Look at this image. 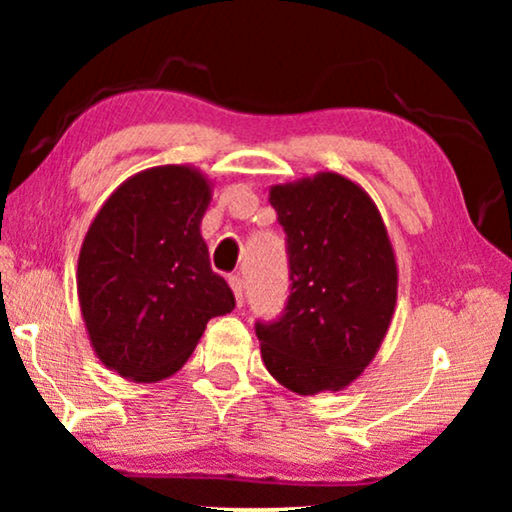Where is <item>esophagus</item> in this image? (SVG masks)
<instances>
[{"label": "esophagus", "instance_id": "1", "mask_svg": "<svg viewBox=\"0 0 512 512\" xmlns=\"http://www.w3.org/2000/svg\"><path fill=\"white\" fill-rule=\"evenodd\" d=\"M228 284H230V289H233V296H235L237 307H240L242 305V289H244L242 279L237 277V275H233V277H228Z\"/></svg>", "mask_w": 512, "mask_h": 512}]
</instances>
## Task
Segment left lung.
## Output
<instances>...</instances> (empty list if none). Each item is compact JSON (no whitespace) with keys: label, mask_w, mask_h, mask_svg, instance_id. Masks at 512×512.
<instances>
[{"label":"left lung","mask_w":512,"mask_h":512,"mask_svg":"<svg viewBox=\"0 0 512 512\" xmlns=\"http://www.w3.org/2000/svg\"><path fill=\"white\" fill-rule=\"evenodd\" d=\"M286 233L291 296L256 324L268 373L293 394L347 389L373 363L394 319L398 265L373 198L338 172L270 186Z\"/></svg>","instance_id":"8db88e82"}]
</instances>
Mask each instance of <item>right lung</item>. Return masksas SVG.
Returning <instances> with one entry per match:
<instances>
[{
  "instance_id": "obj_1",
  "label": "right lung",
  "mask_w": 512,
  "mask_h": 512,
  "mask_svg": "<svg viewBox=\"0 0 512 512\" xmlns=\"http://www.w3.org/2000/svg\"><path fill=\"white\" fill-rule=\"evenodd\" d=\"M214 184L193 165L132 174L104 200L79 251L76 291L102 366L137 384L177 373L235 298L209 265L200 223Z\"/></svg>"
}]
</instances>
